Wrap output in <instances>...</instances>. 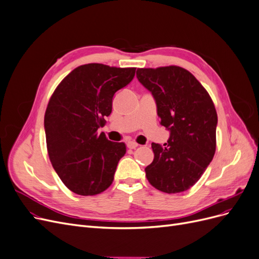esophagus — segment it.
I'll list each match as a JSON object with an SVG mask.
<instances>
[{
  "instance_id": "esophagus-1",
  "label": "esophagus",
  "mask_w": 259,
  "mask_h": 259,
  "mask_svg": "<svg viewBox=\"0 0 259 259\" xmlns=\"http://www.w3.org/2000/svg\"><path fill=\"white\" fill-rule=\"evenodd\" d=\"M127 147H128L130 149H136V148L138 147V144L135 143V142H128V143H127Z\"/></svg>"
}]
</instances>
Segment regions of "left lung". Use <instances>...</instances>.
<instances>
[{
	"label": "left lung",
	"instance_id": "1",
	"mask_svg": "<svg viewBox=\"0 0 259 259\" xmlns=\"http://www.w3.org/2000/svg\"><path fill=\"white\" fill-rule=\"evenodd\" d=\"M137 79L151 92L167 144L152 143L154 159L146 176L155 189L179 193L191 188L213 160L217 113L213 100L188 70L177 67L137 69Z\"/></svg>",
	"mask_w": 259,
	"mask_h": 259
}]
</instances>
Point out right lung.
Wrapping results in <instances>:
<instances>
[{
    "instance_id": "right-lung-1",
    "label": "right lung",
    "mask_w": 259,
    "mask_h": 259,
    "mask_svg": "<svg viewBox=\"0 0 259 259\" xmlns=\"http://www.w3.org/2000/svg\"><path fill=\"white\" fill-rule=\"evenodd\" d=\"M136 68L88 64L60 82L44 116L46 145L52 165L69 190L95 195L113 182L124 143L108 140L98 128L112 111L114 94L135 76Z\"/></svg>"
}]
</instances>
